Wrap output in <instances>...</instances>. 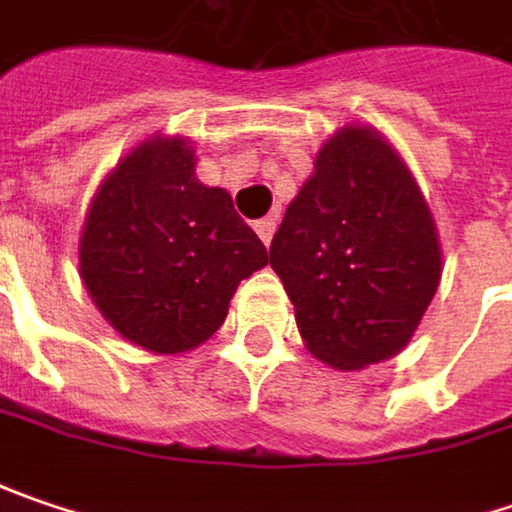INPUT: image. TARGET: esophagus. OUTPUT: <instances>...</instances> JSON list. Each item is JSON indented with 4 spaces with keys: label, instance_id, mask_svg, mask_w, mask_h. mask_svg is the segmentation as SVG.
Masks as SVG:
<instances>
[{
    "label": "esophagus",
    "instance_id": "esophagus-1",
    "mask_svg": "<svg viewBox=\"0 0 512 512\" xmlns=\"http://www.w3.org/2000/svg\"><path fill=\"white\" fill-rule=\"evenodd\" d=\"M253 227H256L259 239H262L265 247H268V244L273 242V233H276V218H262V221H256Z\"/></svg>",
    "mask_w": 512,
    "mask_h": 512
}]
</instances>
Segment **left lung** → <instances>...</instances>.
<instances>
[{
    "instance_id": "1",
    "label": "left lung",
    "mask_w": 512,
    "mask_h": 512,
    "mask_svg": "<svg viewBox=\"0 0 512 512\" xmlns=\"http://www.w3.org/2000/svg\"><path fill=\"white\" fill-rule=\"evenodd\" d=\"M305 348L340 371L403 351L441 285L444 250L421 187L383 132L322 143L270 242Z\"/></svg>"
}]
</instances>
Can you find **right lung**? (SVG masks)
<instances>
[{
  "instance_id": "obj_1",
  "label": "right lung",
  "mask_w": 512,
  "mask_h": 512,
  "mask_svg": "<svg viewBox=\"0 0 512 512\" xmlns=\"http://www.w3.org/2000/svg\"><path fill=\"white\" fill-rule=\"evenodd\" d=\"M195 146L149 135L103 178L80 233V279L129 343L175 357L207 343L268 250L230 192L195 175Z\"/></svg>"
}]
</instances>
